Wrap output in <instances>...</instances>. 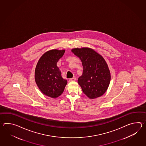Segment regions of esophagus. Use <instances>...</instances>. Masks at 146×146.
I'll list each match as a JSON object with an SVG mask.
<instances>
[{
  "label": "esophagus",
  "mask_w": 146,
  "mask_h": 146,
  "mask_svg": "<svg viewBox=\"0 0 146 146\" xmlns=\"http://www.w3.org/2000/svg\"><path fill=\"white\" fill-rule=\"evenodd\" d=\"M76 78H70L69 79V82H72V81H76Z\"/></svg>",
  "instance_id": "esophagus-1"
}]
</instances>
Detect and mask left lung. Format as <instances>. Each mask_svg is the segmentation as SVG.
<instances>
[{
    "mask_svg": "<svg viewBox=\"0 0 146 146\" xmlns=\"http://www.w3.org/2000/svg\"><path fill=\"white\" fill-rule=\"evenodd\" d=\"M72 52L82 62L83 72L78 79L82 91L90 99L102 96L111 80V73L105 59L89 47L75 48Z\"/></svg>",
    "mask_w": 146,
    "mask_h": 146,
    "instance_id": "8db88e82",
    "label": "left lung"
}]
</instances>
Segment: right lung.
<instances>
[{
  "mask_svg": "<svg viewBox=\"0 0 146 146\" xmlns=\"http://www.w3.org/2000/svg\"><path fill=\"white\" fill-rule=\"evenodd\" d=\"M65 50H50L44 54L35 69V80L40 91L52 98L60 96L67 84L62 78L57 62L62 57Z\"/></svg>",
  "mask_w": 146,
  "mask_h": 146,
  "instance_id": "right-lung-1",
  "label": "right lung"
}]
</instances>
